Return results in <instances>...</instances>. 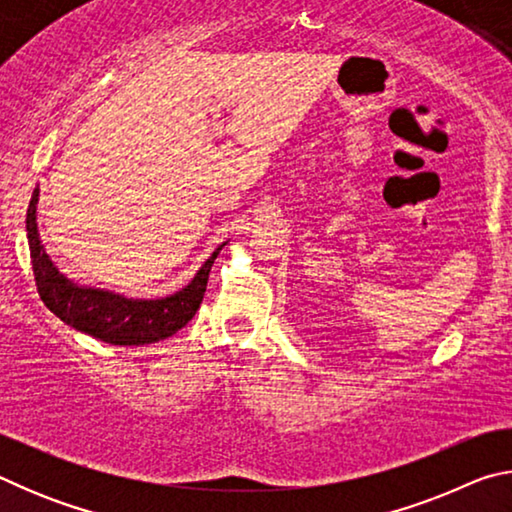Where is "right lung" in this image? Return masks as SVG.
<instances>
[{
	"label": "right lung",
	"instance_id": "obj_1",
	"mask_svg": "<svg viewBox=\"0 0 512 512\" xmlns=\"http://www.w3.org/2000/svg\"><path fill=\"white\" fill-rule=\"evenodd\" d=\"M38 196L40 189L36 187L27 210L33 275H36V287L42 302L63 323L110 345H149L169 339L194 318L203 302L214 259L225 244L214 250L185 289L171 293L167 298L135 300L112 291L79 287L58 271L45 246H42L36 223Z\"/></svg>",
	"mask_w": 512,
	"mask_h": 512
}]
</instances>
